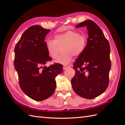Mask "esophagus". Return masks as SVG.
<instances>
[{
	"label": "esophagus",
	"mask_w": 125,
	"mask_h": 125,
	"mask_svg": "<svg viewBox=\"0 0 125 125\" xmlns=\"http://www.w3.org/2000/svg\"><path fill=\"white\" fill-rule=\"evenodd\" d=\"M69 67V66H65V65H64V66H63V70H66Z\"/></svg>",
	"instance_id": "34e87169"
}]
</instances>
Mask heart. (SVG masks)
<instances>
[{"label":"heart","mask_w":125,"mask_h":125,"mask_svg":"<svg viewBox=\"0 0 125 125\" xmlns=\"http://www.w3.org/2000/svg\"><path fill=\"white\" fill-rule=\"evenodd\" d=\"M86 40L84 36L75 31H68L65 33L56 35L54 40L49 39L46 42L48 52L50 56L56 59L60 48L63 47L64 53L59 57L56 62L62 64H67L72 59V55L78 56L83 52L86 47Z\"/></svg>","instance_id":"obj_1"}]
</instances>
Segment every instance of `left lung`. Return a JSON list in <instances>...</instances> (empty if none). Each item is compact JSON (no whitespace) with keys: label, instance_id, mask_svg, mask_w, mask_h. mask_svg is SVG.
Segmentation results:
<instances>
[{"label":"left lung","instance_id":"left-lung-1","mask_svg":"<svg viewBox=\"0 0 125 125\" xmlns=\"http://www.w3.org/2000/svg\"><path fill=\"white\" fill-rule=\"evenodd\" d=\"M87 27L88 39L83 52L73 63L75 76L71 79L77 94L86 99H94L107 88L111 67L110 46L103 31L91 20L79 23L76 28Z\"/></svg>","mask_w":125,"mask_h":125}]
</instances>
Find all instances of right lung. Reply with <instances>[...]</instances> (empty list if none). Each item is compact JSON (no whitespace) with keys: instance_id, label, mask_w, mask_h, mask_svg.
Masks as SVG:
<instances>
[{"instance_id":"obj_1","label":"right lung","mask_w":125,"mask_h":125,"mask_svg":"<svg viewBox=\"0 0 125 125\" xmlns=\"http://www.w3.org/2000/svg\"><path fill=\"white\" fill-rule=\"evenodd\" d=\"M50 30L39 25L26 30L14 48V67L17 71L21 89L36 101L47 99L56 89L55 78L62 72L63 65L54 63L47 67L52 60L44 41Z\"/></svg>"}]
</instances>
